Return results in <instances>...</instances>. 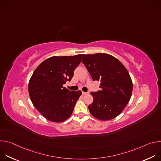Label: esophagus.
<instances>
[{
  "mask_svg": "<svg viewBox=\"0 0 161 161\" xmlns=\"http://www.w3.org/2000/svg\"><path fill=\"white\" fill-rule=\"evenodd\" d=\"M82 94H83V95L85 96V95L88 94V92H82Z\"/></svg>",
  "mask_w": 161,
  "mask_h": 161,
  "instance_id": "1",
  "label": "esophagus"
}]
</instances>
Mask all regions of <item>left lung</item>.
I'll list each match as a JSON object with an SVG mask.
<instances>
[{
  "mask_svg": "<svg viewBox=\"0 0 161 161\" xmlns=\"http://www.w3.org/2000/svg\"><path fill=\"white\" fill-rule=\"evenodd\" d=\"M81 62L94 81H100L101 90L91 92L94 101L88 106L92 115L101 120L117 117L129 101L132 82L124 65L106 53L84 55Z\"/></svg>",
  "mask_w": 161,
  "mask_h": 161,
  "instance_id": "left-lung-1",
  "label": "left lung"
}]
</instances>
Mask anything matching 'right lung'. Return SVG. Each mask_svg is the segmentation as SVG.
Returning a JSON list of instances; mask_svg holds the SVG:
<instances>
[{"mask_svg": "<svg viewBox=\"0 0 161 161\" xmlns=\"http://www.w3.org/2000/svg\"><path fill=\"white\" fill-rule=\"evenodd\" d=\"M83 54L52 57L34 71L29 83V93L34 106L50 121L60 122L70 117L81 91L63 86L70 81Z\"/></svg>", "mask_w": 161, "mask_h": 161, "instance_id": "obj_1", "label": "right lung"}]
</instances>
